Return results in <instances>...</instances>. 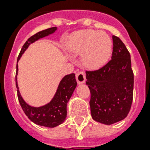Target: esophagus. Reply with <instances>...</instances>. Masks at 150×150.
Listing matches in <instances>:
<instances>
[{
  "mask_svg": "<svg viewBox=\"0 0 150 150\" xmlns=\"http://www.w3.org/2000/svg\"><path fill=\"white\" fill-rule=\"evenodd\" d=\"M76 80L78 84H82L86 82V75L83 71H79L76 74Z\"/></svg>",
  "mask_w": 150,
  "mask_h": 150,
  "instance_id": "34e87169",
  "label": "esophagus"
}]
</instances>
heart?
<instances>
[{
    "instance_id": "obj_1",
    "label": "heart",
    "mask_w": 150,
    "mask_h": 150,
    "mask_svg": "<svg viewBox=\"0 0 150 150\" xmlns=\"http://www.w3.org/2000/svg\"><path fill=\"white\" fill-rule=\"evenodd\" d=\"M68 51L81 54L86 67L96 69L104 64L111 54L112 40L107 34L94 30H80L68 38L65 44Z\"/></svg>"
}]
</instances>
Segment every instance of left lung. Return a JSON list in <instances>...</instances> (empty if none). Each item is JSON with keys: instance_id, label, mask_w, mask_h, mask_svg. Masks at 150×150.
<instances>
[{"instance_id": "8db88e82", "label": "left lung", "mask_w": 150, "mask_h": 150, "mask_svg": "<svg viewBox=\"0 0 150 150\" xmlns=\"http://www.w3.org/2000/svg\"><path fill=\"white\" fill-rule=\"evenodd\" d=\"M111 60L96 71H86V85L93 120L112 125L123 120L130 111L133 100L134 75L131 56L124 43L113 36Z\"/></svg>"}]
</instances>
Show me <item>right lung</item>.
Segmentation results:
<instances>
[{"mask_svg": "<svg viewBox=\"0 0 150 150\" xmlns=\"http://www.w3.org/2000/svg\"><path fill=\"white\" fill-rule=\"evenodd\" d=\"M57 30V27H52L45 30L40 31L32 36L25 43L20 51L19 55L18 57V61H19L20 57L24 54V52L29 47L31 43L40 39L47 36L50 34L54 33ZM18 64L16 65V76H15V83L17 87L18 98L19 103L22 107L23 111L25 114L30 121L38 125L48 127V128H54L56 126L61 125L67 117V104L77 86V82L75 79V75L74 73L70 75H65L61 79L57 87V92L50 103H48L44 106L39 107H32L30 105L25 102L19 93V89L18 86L17 75H18Z\"/></svg>", "mask_w": 150, "mask_h": 150, "instance_id": "obj_1", "label": "right lung"}]
</instances>
